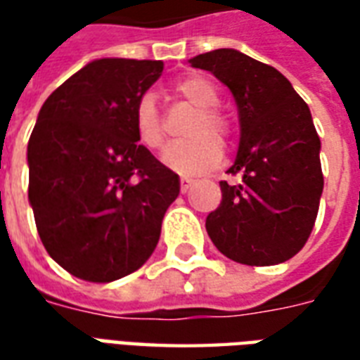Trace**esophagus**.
<instances>
[{
    "label": "esophagus",
    "instance_id": "obj_1",
    "mask_svg": "<svg viewBox=\"0 0 360 360\" xmlns=\"http://www.w3.org/2000/svg\"><path fill=\"white\" fill-rule=\"evenodd\" d=\"M193 185H195V179H191V177H181V193H187Z\"/></svg>",
    "mask_w": 360,
    "mask_h": 360
}]
</instances>
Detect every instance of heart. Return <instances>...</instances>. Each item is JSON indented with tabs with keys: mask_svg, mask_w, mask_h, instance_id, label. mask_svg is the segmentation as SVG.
Segmentation results:
<instances>
[{
	"mask_svg": "<svg viewBox=\"0 0 360 360\" xmlns=\"http://www.w3.org/2000/svg\"><path fill=\"white\" fill-rule=\"evenodd\" d=\"M177 92L198 110L185 129L188 139L172 142L162 158L173 172L181 175H200L221 160L219 144H227L231 136V123L218 110V90L206 77L191 75L177 84ZM134 131L146 148L158 150L164 144V123L152 94L141 96L134 105Z\"/></svg>",
	"mask_w": 360,
	"mask_h": 360,
	"instance_id": "1",
	"label": "heart"
}]
</instances>
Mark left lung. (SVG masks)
<instances>
[{
    "mask_svg": "<svg viewBox=\"0 0 360 360\" xmlns=\"http://www.w3.org/2000/svg\"><path fill=\"white\" fill-rule=\"evenodd\" d=\"M231 90L241 142L231 175L219 181L221 204L206 218V231L221 255L239 264L271 266L293 258L316 221L324 175L320 139L307 102L278 69L221 50L191 59Z\"/></svg>",
    "mask_w": 360,
    "mask_h": 360,
    "instance_id": "1",
    "label": "left lung"
}]
</instances>
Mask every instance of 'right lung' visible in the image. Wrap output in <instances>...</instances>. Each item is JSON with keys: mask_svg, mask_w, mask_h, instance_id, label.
I'll return each instance as SVG.
<instances>
[{"mask_svg": "<svg viewBox=\"0 0 360 360\" xmlns=\"http://www.w3.org/2000/svg\"><path fill=\"white\" fill-rule=\"evenodd\" d=\"M162 61L96 59L50 94L28 141V200L44 247L75 278L141 268L179 195V175L139 144L134 105Z\"/></svg>", "mask_w": 360, "mask_h": 360, "instance_id": "right-lung-1", "label": "right lung"}]
</instances>
